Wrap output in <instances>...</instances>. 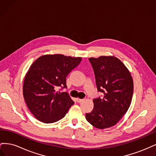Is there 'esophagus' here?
Instances as JSON below:
<instances>
[{
	"mask_svg": "<svg viewBox=\"0 0 156 156\" xmlns=\"http://www.w3.org/2000/svg\"><path fill=\"white\" fill-rule=\"evenodd\" d=\"M76 100H77V103H81V102H82L83 101V99H79V98H77Z\"/></svg>",
	"mask_w": 156,
	"mask_h": 156,
	"instance_id": "1",
	"label": "esophagus"
}]
</instances>
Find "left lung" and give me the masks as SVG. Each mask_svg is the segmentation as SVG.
I'll return each mask as SVG.
<instances>
[{
  "mask_svg": "<svg viewBox=\"0 0 156 156\" xmlns=\"http://www.w3.org/2000/svg\"><path fill=\"white\" fill-rule=\"evenodd\" d=\"M95 74L98 92L103 96L93 100L94 108L86 119L96 128L115 126L126 114L133 93V81L129 70L115 56L88 58Z\"/></svg>",
  "mask_w": 156,
  "mask_h": 156,
  "instance_id": "left-lung-1",
  "label": "left lung"
}]
</instances>
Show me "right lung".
Wrapping results in <instances>:
<instances>
[{
    "mask_svg": "<svg viewBox=\"0 0 156 156\" xmlns=\"http://www.w3.org/2000/svg\"><path fill=\"white\" fill-rule=\"evenodd\" d=\"M81 59L47 55L31 65L25 77L23 93L27 107L37 120L46 124L58 121L74 104L69 94L60 90L67 88L66 77Z\"/></svg>",
    "mask_w": 156,
    "mask_h": 156,
    "instance_id": "obj_1",
    "label": "right lung"
}]
</instances>
